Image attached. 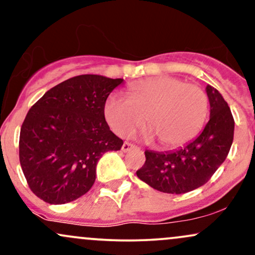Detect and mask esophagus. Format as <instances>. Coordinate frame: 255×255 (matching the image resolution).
<instances>
[{"label":"esophagus","mask_w":255,"mask_h":255,"mask_svg":"<svg viewBox=\"0 0 255 255\" xmlns=\"http://www.w3.org/2000/svg\"><path fill=\"white\" fill-rule=\"evenodd\" d=\"M133 148H134V146L129 144V142H125V144L122 145V151L124 152H129L130 150H133Z\"/></svg>","instance_id":"34e87169"}]
</instances>
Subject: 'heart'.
<instances>
[{"label":"heart","instance_id":"heart-1","mask_svg":"<svg viewBox=\"0 0 255 255\" xmlns=\"http://www.w3.org/2000/svg\"><path fill=\"white\" fill-rule=\"evenodd\" d=\"M207 111L209 98L200 86L172 77L139 81L129 86L128 98L113 93L104 104L105 120L118 135H131L146 119L147 128L164 147L192 140L203 128Z\"/></svg>","mask_w":255,"mask_h":255}]
</instances>
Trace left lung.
Wrapping results in <instances>:
<instances>
[{
	"label": "left lung",
	"instance_id": "obj_1",
	"mask_svg": "<svg viewBox=\"0 0 255 255\" xmlns=\"http://www.w3.org/2000/svg\"><path fill=\"white\" fill-rule=\"evenodd\" d=\"M206 93L210 120L193 141L170 152L145 151V164L136 176L152 188L170 194L194 191L223 164L233 144L235 122L221 93L210 85Z\"/></svg>",
	"mask_w": 255,
	"mask_h": 255
}]
</instances>
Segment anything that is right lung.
I'll list each match as a JSON object with an SVG mask.
<instances>
[{"label": "right lung", "mask_w": 255, "mask_h": 255, "mask_svg": "<svg viewBox=\"0 0 255 255\" xmlns=\"http://www.w3.org/2000/svg\"><path fill=\"white\" fill-rule=\"evenodd\" d=\"M124 79L85 74L45 92L28 110L20 130L19 158L31 191L61 205L86 194L105 152L119 151L122 139L104 118L108 96Z\"/></svg>", "instance_id": "add662e5"}]
</instances>
